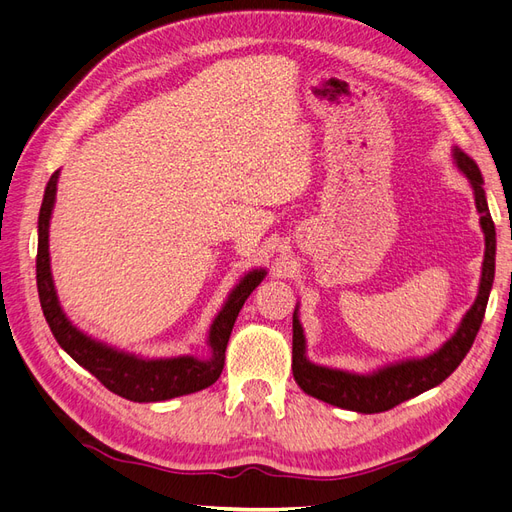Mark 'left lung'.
<instances>
[{
	"mask_svg": "<svg viewBox=\"0 0 512 512\" xmlns=\"http://www.w3.org/2000/svg\"><path fill=\"white\" fill-rule=\"evenodd\" d=\"M458 168L467 174L473 185L475 207L480 211V224L484 231V264H482V281L478 299L471 305V310L462 318L458 331L451 336L436 353L427 355L423 360H408L401 364H392L382 368L373 375H353L344 371H334V368L316 366L305 358V338L296 312L292 316V373L294 382L301 386L303 392L312 395L320 401L331 403L344 410L375 414L386 412L399 403L408 401L421 392L438 386L456 371L458 364L465 360L471 344L478 336L482 318L489 303V294L493 288L495 277V224L491 218L489 205L484 196V181L482 174L473 159L465 152L454 150Z\"/></svg>",
	"mask_w": 512,
	"mask_h": 512,
	"instance_id": "left-lung-1",
	"label": "left lung"
}]
</instances>
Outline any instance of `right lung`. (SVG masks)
<instances>
[{
  "label": "right lung",
  "mask_w": 512,
  "mask_h": 512,
  "mask_svg": "<svg viewBox=\"0 0 512 512\" xmlns=\"http://www.w3.org/2000/svg\"><path fill=\"white\" fill-rule=\"evenodd\" d=\"M58 172L52 174L50 183L45 187L43 205L39 213V248H37V288L41 299L43 316L50 325L56 342L74 358L82 368L98 377V382L109 388L115 395L130 401L150 403L165 401L172 397L189 395L211 386L220 377L224 368V351L235 325V318L240 314L244 301L251 296L264 279V270H253L240 281V285L231 292L227 305L216 316L209 331L211 360H194V358H174V360H139L135 355H126L113 351L104 344L87 338L85 334L69 323L58 305L52 272H50V251H47V231H50V216L56 196Z\"/></svg>",
  "instance_id": "obj_1"
}]
</instances>
